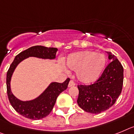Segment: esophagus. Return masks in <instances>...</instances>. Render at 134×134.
<instances>
[{
	"label": "esophagus",
	"mask_w": 134,
	"mask_h": 134,
	"mask_svg": "<svg viewBox=\"0 0 134 134\" xmlns=\"http://www.w3.org/2000/svg\"><path fill=\"white\" fill-rule=\"evenodd\" d=\"M75 85V82H74L73 80H71L69 82V84H68V87H72V86H74Z\"/></svg>",
	"instance_id": "esophagus-1"
}]
</instances>
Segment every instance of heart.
I'll use <instances>...</instances> for the list:
<instances>
[{
	"mask_svg": "<svg viewBox=\"0 0 134 134\" xmlns=\"http://www.w3.org/2000/svg\"><path fill=\"white\" fill-rule=\"evenodd\" d=\"M107 58L94 51H80L71 54L66 61L67 67L76 71L77 80L83 83H91L99 78L107 65Z\"/></svg>",
	"mask_w": 134,
	"mask_h": 134,
	"instance_id": "1",
	"label": "heart"
}]
</instances>
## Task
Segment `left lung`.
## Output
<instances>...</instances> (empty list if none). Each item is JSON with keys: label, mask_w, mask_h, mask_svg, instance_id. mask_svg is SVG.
<instances>
[{"label": "left lung", "mask_w": 134, "mask_h": 134, "mask_svg": "<svg viewBox=\"0 0 134 134\" xmlns=\"http://www.w3.org/2000/svg\"><path fill=\"white\" fill-rule=\"evenodd\" d=\"M110 63L97 81L92 84L78 85L77 104L86 112L98 114L111 107L120 95L123 82V67L110 52Z\"/></svg>", "instance_id": "obj_1"}]
</instances>
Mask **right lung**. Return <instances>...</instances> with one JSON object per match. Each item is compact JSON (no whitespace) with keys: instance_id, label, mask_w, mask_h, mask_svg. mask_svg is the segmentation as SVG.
<instances>
[{"instance_id":"obj_1","label":"right lung","mask_w":134,"mask_h":134,"mask_svg":"<svg viewBox=\"0 0 134 134\" xmlns=\"http://www.w3.org/2000/svg\"><path fill=\"white\" fill-rule=\"evenodd\" d=\"M58 49L42 46L29 48L17 54L11 63L7 74V90L9 102L18 113L26 118L38 120L46 117L53 110L58 96L67 88L70 79L67 78L63 83L52 82L38 97L29 101L19 100L13 94L11 90V80L18 64L30 57L44 59H54Z\"/></svg>"}]
</instances>
